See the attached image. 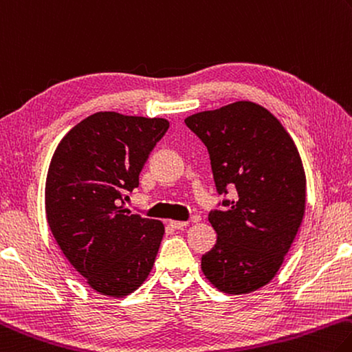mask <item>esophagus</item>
Returning <instances> with one entry per match:
<instances>
[{
	"label": "esophagus",
	"mask_w": 352,
	"mask_h": 352,
	"mask_svg": "<svg viewBox=\"0 0 352 352\" xmlns=\"http://www.w3.org/2000/svg\"><path fill=\"white\" fill-rule=\"evenodd\" d=\"M169 225L174 228V229H183V228H186L189 223L188 221H178V220H170L169 221Z\"/></svg>",
	"instance_id": "esophagus-1"
}]
</instances>
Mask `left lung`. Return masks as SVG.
Returning <instances> with one entry per match:
<instances>
[{
  "mask_svg": "<svg viewBox=\"0 0 352 352\" xmlns=\"http://www.w3.org/2000/svg\"><path fill=\"white\" fill-rule=\"evenodd\" d=\"M184 123L206 144L219 194L235 190L212 210L217 243L201 271L232 296L260 289L276 277L305 217L306 175L283 124L252 101L190 115Z\"/></svg>",
  "mask_w": 352,
  "mask_h": 352,
  "instance_id": "8db88e82",
  "label": "left lung"
}]
</instances>
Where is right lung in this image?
Returning <instances> with one entry per match:
<instances>
[{"label": "right lung", "instance_id": "obj_1", "mask_svg": "<svg viewBox=\"0 0 352 352\" xmlns=\"http://www.w3.org/2000/svg\"><path fill=\"white\" fill-rule=\"evenodd\" d=\"M169 127L164 118L97 112L56 146L46 178V217L69 263L107 297L148 278L164 235L158 220L132 214L123 197Z\"/></svg>", "mask_w": 352, "mask_h": 352}]
</instances>
